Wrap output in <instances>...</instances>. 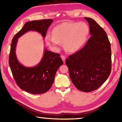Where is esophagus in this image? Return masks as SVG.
<instances>
[{"label": "esophagus", "instance_id": "obj_1", "mask_svg": "<svg viewBox=\"0 0 122 122\" xmlns=\"http://www.w3.org/2000/svg\"><path fill=\"white\" fill-rule=\"evenodd\" d=\"M61 59H62L63 61L65 62V60H66V56H64V55H61Z\"/></svg>", "mask_w": 122, "mask_h": 122}]
</instances>
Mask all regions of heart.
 Returning <instances> with one entry per match:
<instances>
[{"instance_id":"b5f03b06","label":"heart","mask_w":122,"mask_h":122,"mask_svg":"<svg viewBox=\"0 0 122 122\" xmlns=\"http://www.w3.org/2000/svg\"><path fill=\"white\" fill-rule=\"evenodd\" d=\"M88 26L84 22H64L53 29V34H48L45 41L51 48L56 49L63 43L67 51L74 52L84 45L89 34Z\"/></svg>"}]
</instances>
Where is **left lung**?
<instances>
[{"instance_id":"left-lung-1","label":"left lung","mask_w":122,"mask_h":122,"mask_svg":"<svg viewBox=\"0 0 122 122\" xmlns=\"http://www.w3.org/2000/svg\"><path fill=\"white\" fill-rule=\"evenodd\" d=\"M89 25L91 37L81 50L66 60L73 84L78 89L90 92L101 86L111 71V50L106 33L91 18L84 17Z\"/></svg>"}]
</instances>
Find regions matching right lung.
I'll return each instance as SVG.
<instances>
[{
    "mask_svg": "<svg viewBox=\"0 0 122 122\" xmlns=\"http://www.w3.org/2000/svg\"><path fill=\"white\" fill-rule=\"evenodd\" d=\"M52 20L45 19L27 22L12 40L9 63L15 81L21 89L33 94H43L50 89L54 81L56 73L63 61L59 54L54 53L46 49L37 66H23L18 61L15 48L18 38L30 30L37 31L45 37Z\"/></svg>",
    "mask_w": 122,
    "mask_h": 122,
    "instance_id": "obj_1",
    "label": "right lung"
}]
</instances>
